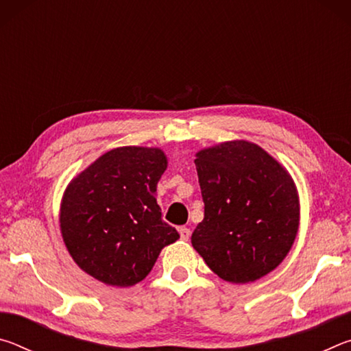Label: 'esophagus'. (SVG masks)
I'll return each instance as SVG.
<instances>
[{"mask_svg": "<svg viewBox=\"0 0 351 351\" xmlns=\"http://www.w3.org/2000/svg\"><path fill=\"white\" fill-rule=\"evenodd\" d=\"M180 235H181V240H184V241H187L189 239H190V229L189 228H186V226H181L180 229Z\"/></svg>", "mask_w": 351, "mask_h": 351, "instance_id": "1", "label": "esophagus"}]
</instances>
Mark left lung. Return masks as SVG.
I'll list each match as a JSON object with an SVG mask.
<instances>
[{
  "mask_svg": "<svg viewBox=\"0 0 351 351\" xmlns=\"http://www.w3.org/2000/svg\"><path fill=\"white\" fill-rule=\"evenodd\" d=\"M204 219L192 246L226 282L247 283L269 274L287 257L299 229L293 178L263 148L229 141L195 159Z\"/></svg>",
  "mask_w": 351,
  "mask_h": 351,
  "instance_id": "left-lung-1",
  "label": "left lung"
}]
</instances>
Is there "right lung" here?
Wrapping results in <instances>:
<instances>
[{
  "label": "right lung",
  "mask_w": 351,
  "mask_h": 351,
  "mask_svg": "<svg viewBox=\"0 0 351 351\" xmlns=\"http://www.w3.org/2000/svg\"><path fill=\"white\" fill-rule=\"evenodd\" d=\"M165 169L161 148L119 147L69 182L60 230L80 269L111 287H133L148 276L162 247L180 239L156 201Z\"/></svg>",
  "instance_id": "obj_1"
}]
</instances>
